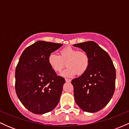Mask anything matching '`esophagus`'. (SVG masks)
I'll return each mask as SVG.
<instances>
[{
  "mask_svg": "<svg viewBox=\"0 0 129 129\" xmlns=\"http://www.w3.org/2000/svg\"><path fill=\"white\" fill-rule=\"evenodd\" d=\"M66 80V81L67 82H71V80L70 79H65Z\"/></svg>",
  "mask_w": 129,
  "mask_h": 129,
  "instance_id": "obj_1",
  "label": "esophagus"
}]
</instances>
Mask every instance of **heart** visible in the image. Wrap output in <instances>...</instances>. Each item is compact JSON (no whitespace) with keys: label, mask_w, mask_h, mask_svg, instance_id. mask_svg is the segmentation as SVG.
I'll use <instances>...</instances> for the list:
<instances>
[{"label":"heart","mask_w":129,"mask_h":129,"mask_svg":"<svg viewBox=\"0 0 129 129\" xmlns=\"http://www.w3.org/2000/svg\"><path fill=\"white\" fill-rule=\"evenodd\" d=\"M47 60L50 68L56 73L61 72L66 63L68 68L61 73L66 78H72L76 73L78 75L85 73L90 65V57L87 53L70 46L60 50L59 55L50 54Z\"/></svg>","instance_id":"b5f03b06"}]
</instances>
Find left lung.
Returning <instances> with one entry per match:
<instances>
[{
	"mask_svg": "<svg viewBox=\"0 0 129 129\" xmlns=\"http://www.w3.org/2000/svg\"><path fill=\"white\" fill-rule=\"evenodd\" d=\"M73 46L81 48L90 57L87 72L72 81L75 101L84 112H96L107 106L113 96L115 68L109 54L96 42L88 41Z\"/></svg>",
	"mask_w": 129,
	"mask_h": 129,
	"instance_id": "8db88e82",
	"label": "left lung"
}]
</instances>
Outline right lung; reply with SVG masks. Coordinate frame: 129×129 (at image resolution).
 <instances>
[{"mask_svg":"<svg viewBox=\"0 0 129 129\" xmlns=\"http://www.w3.org/2000/svg\"><path fill=\"white\" fill-rule=\"evenodd\" d=\"M62 44L37 41L25 49L16 69L15 89L24 107L42 115L58 104L64 78L57 76L48 63L50 54Z\"/></svg>","mask_w":129,"mask_h":129,"instance_id":"1","label":"right lung"}]
</instances>
